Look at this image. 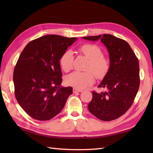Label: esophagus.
Instances as JSON below:
<instances>
[{"label":"esophagus","mask_w":153,"mask_h":153,"mask_svg":"<svg viewBox=\"0 0 153 153\" xmlns=\"http://www.w3.org/2000/svg\"><path fill=\"white\" fill-rule=\"evenodd\" d=\"M73 92H74V93H77V92H82V90L77 89H75V88H74V89H73Z\"/></svg>","instance_id":"1"}]
</instances>
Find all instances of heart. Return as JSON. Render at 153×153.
<instances>
[{
  "instance_id": "1",
  "label": "heart",
  "mask_w": 153,
  "mask_h": 153,
  "mask_svg": "<svg viewBox=\"0 0 153 153\" xmlns=\"http://www.w3.org/2000/svg\"><path fill=\"white\" fill-rule=\"evenodd\" d=\"M79 51L90 60L86 68L88 71L85 72L74 71L68 75L65 78V83L75 89H82L91 85L94 82V74L98 79L103 78L109 70L110 63L106 58L102 56V50L96 45L90 43L83 45L79 47ZM73 62V52L70 50L65 51L60 59L61 68L64 71L68 72L72 69Z\"/></svg>"
}]
</instances>
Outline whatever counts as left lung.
Segmentation results:
<instances>
[{"label":"left lung","mask_w":153,"mask_h":153,"mask_svg":"<svg viewBox=\"0 0 153 153\" xmlns=\"http://www.w3.org/2000/svg\"><path fill=\"white\" fill-rule=\"evenodd\" d=\"M89 41L100 40L109 54L110 68L99 87L105 91H92L89 112L103 121L120 118L132 105L140 83L137 58L124 40L109 34L84 37Z\"/></svg>","instance_id":"obj_1"}]
</instances>
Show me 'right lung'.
<instances>
[{
  "mask_svg": "<svg viewBox=\"0 0 153 153\" xmlns=\"http://www.w3.org/2000/svg\"><path fill=\"white\" fill-rule=\"evenodd\" d=\"M77 39L47 35L30 42L14 70L15 97L22 109L35 120H51L63 109L72 94L71 87H60V57Z\"/></svg>",
  "mask_w": 153,
  "mask_h": 153,
  "instance_id": "right-lung-1",
  "label": "right lung"
}]
</instances>
